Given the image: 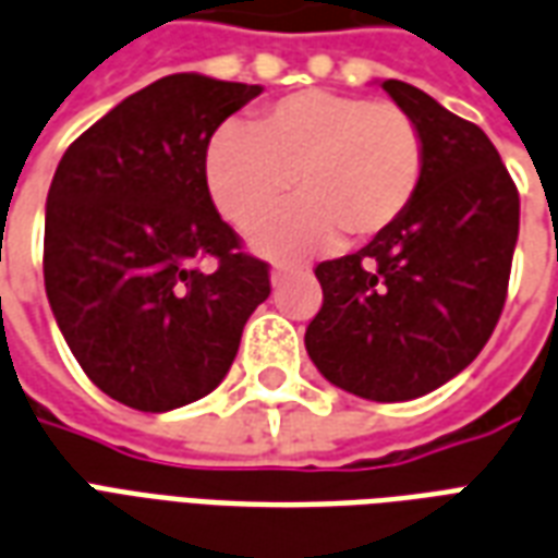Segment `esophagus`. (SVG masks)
<instances>
[{
  "instance_id": "esophagus-1",
  "label": "esophagus",
  "mask_w": 558,
  "mask_h": 558,
  "mask_svg": "<svg viewBox=\"0 0 558 558\" xmlns=\"http://www.w3.org/2000/svg\"><path fill=\"white\" fill-rule=\"evenodd\" d=\"M291 270H294V267H288V264H276L274 270H270V282H274V288H276V284H279V282H282L284 276L291 274Z\"/></svg>"
}]
</instances>
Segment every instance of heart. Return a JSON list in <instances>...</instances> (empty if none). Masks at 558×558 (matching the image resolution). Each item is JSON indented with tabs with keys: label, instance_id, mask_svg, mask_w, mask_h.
<instances>
[{
	"label": "heart",
	"instance_id": "b5f03b06",
	"mask_svg": "<svg viewBox=\"0 0 558 558\" xmlns=\"http://www.w3.org/2000/svg\"><path fill=\"white\" fill-rule=\"evenodd\" d=\"M425 169L416 121L396 104L308 88L240 130L219 128L205 150L207 193L222 217L252 229V246L274 258L320 250L339 234L365 243L408 214Z\"/></svg>",
	"mask_w": 558,
	"mask_h": 558
}]
</instances>
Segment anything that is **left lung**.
I'll return each instance as SVG.
<instances>
[{
    "label": "left lung",
    "mask_w": 558,
    "mask_h": 558,
    "mask_svg": "<svg viewBox=\"0 0 558 558\" xmlns=\"http://www.w3.org/2000/svg\"><path fill=\"white\" fill-rule=\"evenodd\" d=\"M416 121L425 169L408 214L353 255L315 267L324 306L306 351L329 384L410 401L461 374L502 315L520 195L485 130L416 85L384 80Z\"/></svg>",
    "instance_id": "obj_1"
}]
</instances>
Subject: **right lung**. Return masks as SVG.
Listing matches in <instances>:
<instances>
[{
	"label": "right lung",
	"instance_id": "obj_1",
	"mask_svg": "<svg viewBox=\"0 0 558 558\" xmlns=\"http://www.w3.org/2000/svg\"><path fill=\"white\" fill-rule=\"evenodd\" d=\"M258 95L162 76L85 130L52 174L47 300L88 380L128 408L166 413L214 392L270 296L267 264L240 250L205 184L207 142ZM205 257L214 271L197 267Z\"/></svg>",
	"mask_w": 558,
	"mask_h": 558
}]
</instances>
